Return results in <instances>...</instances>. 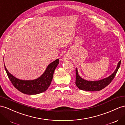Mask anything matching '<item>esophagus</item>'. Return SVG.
<instances>
[{
    "mask_svg": "<svg viewBox=\"0 0 125 125\" xmlns=\"http://www.w3.org/2000/svg\"><path fill=\"white\" fill-rule=\"evenodd\" d=\"M70 58V54H69L68 53H67L65 55H64L63 60H64V61H67V60H68Z\"/></svg>",
    "mask_w": 125,
    "mask_h": 125,
    "instance_id": "34e87169",
    "label": "esophagus"
}]
</instances>
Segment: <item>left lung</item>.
Instances as JSON below:
<instances>
[{"mask_svg": "<svg viewBox=\"0 0 125 125\" xmlns=\"http://www.w3.org/2000/svg\"><path fill=\"white\" fill-rule=\"evenodd\" d=\"M121 60L118 63L116 69L114 72L109 76L104 79L96 81L87 80L82 78L78 74V70L76 68V85L80 90L88 91V92H95L104 89L112 82L115 77L116 74L120 66Z\"/></svg>", "mask_w": 125, "mask_h": 125, "instance_id": "left-lung-1", "label": "left lung"}]
</instances>
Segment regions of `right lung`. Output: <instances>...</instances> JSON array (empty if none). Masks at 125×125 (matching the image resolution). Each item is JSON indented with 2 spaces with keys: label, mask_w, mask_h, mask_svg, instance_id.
Wrapping results in <instances>:
<instances>
[{
  "label": "right lung",
  "mask_w": 125,
  "mask_h": 125,
  "mask_svg": "<svg viewBox=\"0 0 125 125\" xmlns=\"http://www.w3.org/2000/svg\"><path fill=\"white\" fill-rule=\"evenodd\" d=\"M59 59H57L50 63L46 69L38 78L33 80H21L9 73L4 66L7 74L12 84L17 89L27 95H36L45 92L49 87L52 81L54 71L59 64Z\"/></svg>",
  "instance_id": "right-lung-1"
}]
</instances>
